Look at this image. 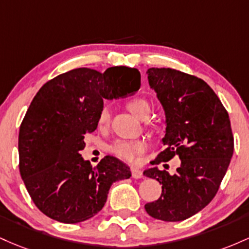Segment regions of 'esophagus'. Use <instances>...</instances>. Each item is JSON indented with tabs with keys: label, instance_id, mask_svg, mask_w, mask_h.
<instances>
[{
	"label": "esophagus",
	"instance_id": "1",
	"mask_svg": "<svg viewBox=\"0 0 249 249\" xmlns=\"http://www.w3.org/2000/svg\"><path fill=\"white\" fill-rule=\"evenodd\" d=\"M132 177L134 178H143V173H142L139 168H135V167H133V168H132Z\"/></svg>",
	"mask_w": 249,
	"mask_h": 249
}]
</instances>
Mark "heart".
<instances>
[{
  "label": "heart",
  "mask_w": 249,
  "mask_h": 249,
  "mask_svg": "<svg viewBox=\"0 0 249 249\" xmlns=\"http://www.w3.org/2000/svg\"><path fill=\"white\" fill-rule=\"evenodd\" d=\"M127 108L129 109L130 113L138 116L139 119H146L150 113V105L147 100L144 99H133L127 103ZM110 119L109 109L107 107H103L99 114V124L106 125L108 124ZM147 144L146 142L142 140H134V141H124V140H120L116 141L115 143L111 146V152L120 159L124 160L132 161L135 159L138 154H141L144 149H146Z\"/></svg>",
  "instance_id": "heart-1"
}]
</instances>
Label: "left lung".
Wrapping results in <instances>:
<instances>
[{
  "label": "left lung",
  "instance_id": "8db88e82",
  "mask_svg": "<svg viewBox=\"0 0 249 249\" xmlns=\"http://www.w3.org/2000/svg\"><path fill=\"white\" fill-rule=\"evenodd\" d=\"M148 82L166 115L164 149L154 163L178 156L174 174L153 167L143 175L162 185L161 196L144 205L152 217L167 222L188 219L213 200L234 150L227 110L207 83L170 68H149Z\"/></svg>",
  "mask_w": 249,
  "mask_h": 249
}]
</instances>
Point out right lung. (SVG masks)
I'll use <instances>...</instances> for the list:
<instances>
[{"label": "right lung", "instance_id": "obj_1", "mask_svg": "<svg viewBox=\"0 0 249 249\" xmlns=\"http://www.w3.org/2000/svg\"><path fill=\"white\" fill-rule=\"evenodd\" d=\"M140 86V71L125 66L105 72L72 69L42 86L18 133L19 173L42 213L63 223L86 221L103 208L115 181L132 177L114 156L91 167L80 152L86 134L97 128L103 100L125 96Z\"/></svg>", "mask_w": 249, "mask_h": 249}]
</instances>
